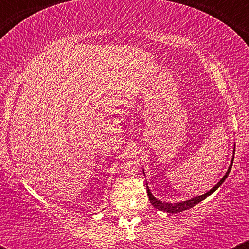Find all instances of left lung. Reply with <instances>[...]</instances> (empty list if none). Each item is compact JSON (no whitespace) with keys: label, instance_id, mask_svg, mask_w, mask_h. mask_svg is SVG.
Listing matches in <instances>:
<instances>
[{"label":"left lung","instance_id":"8db88e82","mask_svg":"<svg viewBox=\"0 0 249 249\" xmlns=\"http://www.w3.org/2000/svg\"><path fill=\"white\" fill-rule=\"evenodd\" d=\"M234 152H235V147H234L233 150V157H232V160H231V164H230V167H228L227 172L225 173V176L222 177L221 179H220V181L218 184L215 185V186H213L211 188L210 191L206 193L201 194V196H194V198H191L188 200H185V201H179V202H165V201H161V200L157 199L156 196H153L152 193H151V190L150 187L147 186V182H146V190H147V196H148V199H150V202L153 205L154 208H157V210L159 211H162V212H167V213H178V212H182V211L185 210H188V208L196 206V204H199L200 201H202V200H205L207 198V196H210L211 194L213 192H215L218 188L221 186L222 182L225 181L226 178L228 177V174L231 172V168H232V165H233V160H234Z\"/></svg>","mask_w":249,"mask_h":249}]
</instances>
